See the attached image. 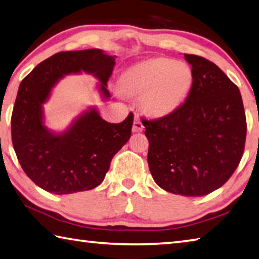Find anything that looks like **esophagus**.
Returning <instances> with one entry per match:
<instances>
[{"mask_svg":"<svg viewBox=\"0 0 259 259\" xmlns=\"http://www.w3.org/2000/svg\"><path fill=\"white\" fill-rule=\"evenodd\" d=\"M144 124L142 122V119H140L139 115L135 116V122H134V126H133V131L134 133H142L144 130Z\"/></svg>","mask_w":259,"mask_h":259,"instance_id":"34e87169","label":"esophagus"}]
</instances>
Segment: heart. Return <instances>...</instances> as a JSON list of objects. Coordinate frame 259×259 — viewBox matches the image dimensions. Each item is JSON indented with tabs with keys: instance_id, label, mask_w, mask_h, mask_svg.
<instances>
[{
	"instance_id": "b5f03b06",
	"label": "heart",
	"mask_w": 259,
	"mask_h": 259,
	"mask_svg": "<svg viewBox=\"0 0 259 259\" xmlns=\"http://www.w3.org/2000/svg\"><path fill=\"white\" fill-rule=\"evenodd\" d=\"M192 71L183 61L152 58L131 65L119 78L120 92L138 97L146 114L163 117L185 103L192 86Z\"/></svg>"
}]
</instances>
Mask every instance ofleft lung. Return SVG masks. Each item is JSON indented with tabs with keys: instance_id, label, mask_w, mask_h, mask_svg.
I'll use <instances>...</instances> for the list:
<instances>
[{
	"instance_id": "8db88e82",
	"label": "left lung",
	"mask_w": 259,
	"mask_h": 259,
	"mask_svg": "<svg viewBox=\"0 0 259 259\" xmlns=\"http://www.w3.org/2000/svg\"><path fill=\"white\" fill-rule=\"evenodd\" d=\"M192 86L185 104L158 120L146 121L148 166L168 192L199 197L219 189L242 157L247 124L239 88L218 65L185 54Z\"/></svg>"
}]
</instances>
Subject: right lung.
Wrapping results in <instances>:
<instances>
[{"label":"right lung","instance_id":"obj_1","mask_svg":"<svg viewBox=\"0 0 259 259\" xmlns=\"http://www.w3.org/2000/svg\"><path fill=\"white\" fill-rule=\"evenodd\" d=\"M115 58L100 49L60 52L21 81L11 117L12 144L22 170L41 189L65 195L100 186L112 158L129 140L133 113L121 123H110L95 105L81 111L61 133L45 123L44 104L65 76L92 74L101 98L109 101L106 87Z\"/></svg>","mask_w":259,"mask_h":259}]
</instances>
